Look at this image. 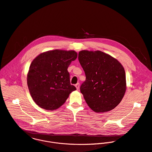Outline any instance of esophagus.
Here are the masks:
<instances>
[{
    "mask_svg": "<svg viewBox=\"0 0 152 152\" xmlns=\"http://www.w3.org/2000/svg\"><path fill=\"white\" fill-rule=\"evenodd\" d=\"M75 86H76V88L77 89H79V86H80V84H79V83H76V84L75 85Z\"/></svg>",
    "mask_w": 152,
    "mask_h": 152,
    "instance_id": "34e87169",
    "label": "esophagus"
}]
</instances>
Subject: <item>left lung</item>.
<instances>
[{
	"label": "left lung",
	"mask_w": 152,
	"mask_h": 152,
	"mask_svg": "<svg viewBox=\"0 0 152 152\" xmlns=\"http://www.w3.org/2000/svg\"><path fill=\"white\" fill-rule=\"evenodd\" d=\"M78 59L86 76L80 90L88 106L96 113L115 109L121 103L126 89L122 65L100 50H81Z\"/></svg>",
	"instance_id": "1"
}]
</instances>
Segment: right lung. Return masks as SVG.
<instances>
[{
    "label": "right lung",
    "instance_id": "1",
    "mask_svg": "<svg viewBox=\"0 0 152 152\" xmlns=\"http://www.w3.org/2000/svg\"><path fill=\"white\" fill-rule=\"evenodd\" d=\"M77 57L75 50L56 49L43 53L33 60L27 74V85L40 107L56 110L76 89L70 84L67 69Z\"/></svg>",
    "mask_w": 152,
    "mask_h": 152
}]
</instances>
